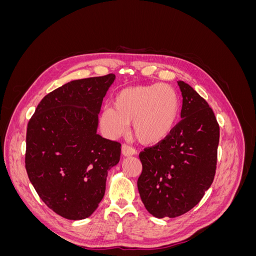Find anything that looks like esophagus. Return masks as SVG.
<instances>
[{
    "label": "esophagus",
    "instance_id": "esophagus-1",
    "mask_svg": "<svg viewBox=\"0 0 256 256\" xmlns=\"http://www.w3.org/2000/svg\"><path fill=\"white\" fill-rule=\"evenodd\" d=\"M122 154L124 157H130V156H134V154H136V150L132 148V147L124 144L122 146Z\"/></svg>",
    "mask_w": 256,
    "mask_h": 256
}]
</instances>
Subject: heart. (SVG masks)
Here are the masks:
<instances>
[{
	"label": "heart",
	"mask_w": 256,
	"mask_h": 256,
	"mask_svg": "<svg viewBox=\"0 0 256 256\" xmlns=\"http://www.w3.org/2000/svg\"><path fill=\"white\" fill-rule=\"evenodd\" d=\"M99 115L109 138H118L132 122V132L143 144H158L171 134L182 110L180 94L172 85L152 83L120 90Z\"/></svg>",
	"instance_id": "b5f03b06"
}]
</instances>
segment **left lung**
<instances>
[{"instance_id": "obj_1", "label": "left lung", "mask_w": 256, "mask_h": 256, "mask_svg": "<svg viewBox=\"0 0 256 256\" xmlns=\"http://www.w3.org/2000/svg\"><path fill=\"white\" fill-rule=\"evenodd\" d=\"M182 96V120L166 140L140 154L138 189L156 218H175L192 209L210 187L216 173L220 128L204 98L177 81Z\"/></svg>"}]
</instances>
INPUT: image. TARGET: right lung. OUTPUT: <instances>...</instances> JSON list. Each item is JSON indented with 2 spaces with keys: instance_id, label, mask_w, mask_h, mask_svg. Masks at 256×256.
<instances>
[{
  "instance_id": "1",
  "label": "right lung",
  "mask_w": 256,
  "mask_h": 256,
  "mask_svg": "<svg viewBox=\"0 0 256 256\" xmlns=\"http://www.w3.org/2000/svg\"><path fill=\"white\" fill-rule=\"evenodd\" d=\"M115 74L68 82L37 106L26 130V168L38 196L58 214L82 220L106 192L120 144L97 134L98 114Z\"/></svg>"
}]
</instances>
